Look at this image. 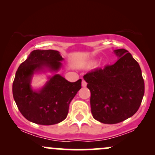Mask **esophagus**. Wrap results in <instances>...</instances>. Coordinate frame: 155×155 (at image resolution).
Here are the masks:
<instances>
[{
  "label": "esophagus",
  "mask_w": 155,
  "mask_h": 155,
  "mask_svg": "<svg viewBox=\"0 0 155 155\" xmlns=\"http://www.w3.org/2000/svg\"><path fill=\"white\" fill-rule=\"evenodd\" d=\"M81 86L84 87L87 86V82L84 79H82V82H81Z\"/></svg>",
  "instance_id": "obj_1"
}]
</instances>
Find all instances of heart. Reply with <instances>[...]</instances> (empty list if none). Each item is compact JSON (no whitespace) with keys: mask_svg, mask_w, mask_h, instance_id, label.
<instances>
[{"mask_svg":"<svg viewBox=\"0 0 155 155\" xmlns=\"http://www.w3.org/2000/svg\"><path fill=\"white\" fill-rule=\"evenodd\" d=\"M92 64H94V63H92Z\"/></svg>","mask_w":155,"mask_h":155,"instance_id":"heart-1","label":"heart"}]
</instances>
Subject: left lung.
<instances>
[{
    "instance_id": "left-lung-1",
    "label": "left lung",
    "mask_w": 155,
    "mask_h": 155,
    "mask_svg": "<svg viewBox=\"0 0 155 155\" xmlns=\"http://www.w3.org/2000/svg\"><path fill=\"white\" fill-rule=\"evenodd\" d=\"M118 60L84 76L91 92L93 118L101 123L117 124L138 111L144 95V81L139 64L124 49L114 50Z\"/></svg>"
}]
</instances>
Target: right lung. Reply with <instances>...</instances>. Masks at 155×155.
Segmentation results:
<instances>
[{"mask_svg": "<svg viewBox=\"0 0 155 155\" xmlns=\"http://www.w3.org/2000/svg\"><path fill=\"white\" fill-rule=\"evenodd\" d=\"M64 59L56 50H33L20 64L12 85L15 101L19 111L30 122L51 125L67 117L69 104L81 88V79L69 82L58 72ZM51 72L44 86L31 85L35 74Z\"/></svg>", "mask_w": 155, "mask_h": 155, "instance_id": "add662e5", "label": "right lung"}]
</instances>
